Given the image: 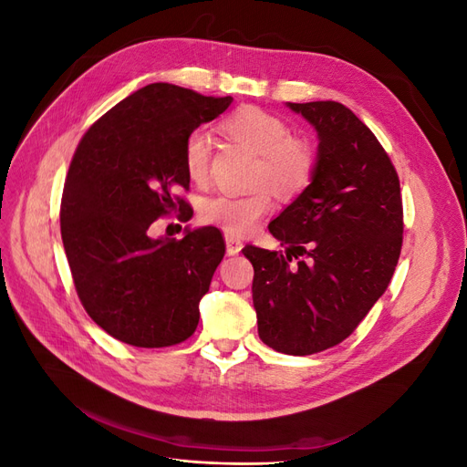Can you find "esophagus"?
<instances>
[{"label": "esophagus", "instance_id": "34e87169", "mask_svg": "<svg viewBox=\"0 0 467 467\" xmlns=\"http://www.w3.org/2000/svg\"><path fill=\"white\" fill-rule=\"evenodd\" d=\"M244 242L242 237H237L234 234H225V249H228V255H237L239 251H242Z\"/></svg>", "mask_w": 467, "mask_h": 467}]
</instances>
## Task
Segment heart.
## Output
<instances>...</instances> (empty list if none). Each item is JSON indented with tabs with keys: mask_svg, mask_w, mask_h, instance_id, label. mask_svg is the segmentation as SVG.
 Returning <instances> with one entry per match:
<instances>
[{
	"mask_svg": "<svg viewBox=\"0 0 467 467\" xmlns=\"http://www.w3.org/2000/svg\"><path fill=\"white\" fill-rule=\"evenodd\" d=\"M220 130L232 142L255 151L251 177L255 185H268L290 199L312 182L316 151L306 138L290 134L285 119L259 107H239L220 120ZM182 165L194 185H204L210 171V138L202 130H192L187 136ZM268 187L249 194L208 196L199 206V218L228 234H249L275 208Z\"/></svg>",
	"mask_w": 467,
	"mask_h": 467,
	"instance_id": "heart-1",
	"label": "heart"
}]
</instances>
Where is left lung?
I'll use <instances>...</instances> for the list:
<instances>
[{"mask_svg": "<svg viewBox=\"0 0 467 467\" xmlns=\"http://www.w3.org/2000/svg\"><path fill=\"white\" fill-rule=\"evenodd\" d=\"M288 107L317 130L314 179L268 223L288 249L245 245L244 255L255 271L261 341L306 357L343 343L388 290L403 244V202L389 155L355 112L337 101Z\"/></svg>", "mask_w": 467, "mask_h": 467, "instance_id": "obj_1", "label": "left lung"}]
</instances>
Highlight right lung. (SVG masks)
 <instances>
[{"label": "right lung", "mask_w": 467, "mask_h": 467, "mask_svg": "<svg viewBox=\"0 0 467 467\" xmlns=\"http://www.w3.org/2000/svg\"><path fill=\"white\" fill-rule=\"evenodd\" d=\"M232 97L151 83L91 124L69 163L60 230L74 286L89 317L119 341L173 347L194 333L225 244L218 228L153 239L151 223L179 206L187 222V136Z\"/></svg>", "instance_id": "obj_1"}]
</instances>
